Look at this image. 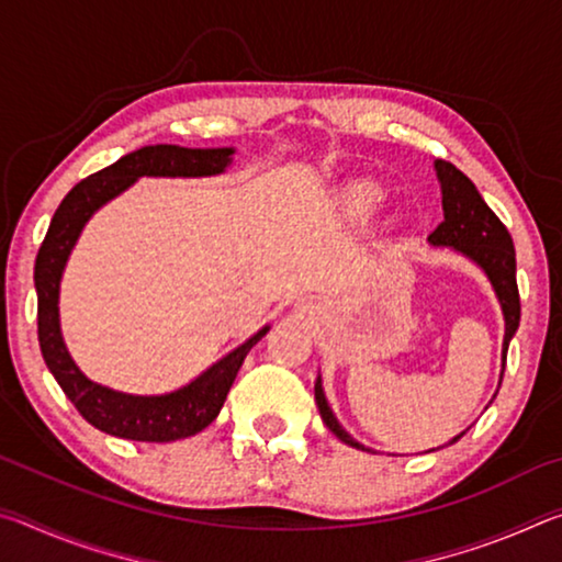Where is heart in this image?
I'll use <instances>...</instances> for the list:
<instances>
[{"instance_id": "1", "label": "heart", "mask_w": 562, "mask_h": 562, "mask_svg": "<svg viewBox=\"0 0 562 562\" xmlns=\"http://www.w3.org/2000/svg\"><path fill=\"white\" fill-rule=\"evenodd\" d=\"M379 203H382V190L374 183H351L339 195V211L345 213L349 221H364V217L372 215Z\"/></svg>"}]
</instances>
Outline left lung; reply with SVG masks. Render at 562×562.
Listing matches in <instances>:
<instances>
[{"mask_svg":"<svg viewBox=\"0 0 562 562\" xmlns=\"http://www.w3.org/2000/svg\"><path fill=\"white\" fill-rule=\"evenodd\" d=\"M436 173L441 180V195H443V223L429 235L431 245H449L453 250L463 252L475 265L486 270L488 280L496 290L503 315H506V339H503V364H506V351L510 345V337L516 335L520 322V294L516 282V250H513V240L508 227L498 221V215L491 211L483 201L479 190L465 178L459 168L449 160H436ZM315 402L319 406L322 422L327 429L355 449L369 451L364 446L357 443L351 436L337 424L335 414L327 406L325 392H322V382L317 379L315 384ZM465 434V431H463ZM463 434L456 436V443ZM436 451V449H431Z\"/></svg>","mask_w":562,"mask_h":562,"instance_id":"left-lung-1","label":"left lung"}]
</instances>
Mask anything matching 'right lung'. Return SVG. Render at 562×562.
Wrapping results in <instances>:
<instances>
[{
  "label": "right lung",
  "mask_w": 562,
  "mask_h": 562,
  "mask_svg": "<svg viewBox=\"0 0 562 562\" xmlns=\"http://www.w3.org/2000/svg\"><path fill=\"white\" fill-rule=\"evenodd\" d=\"M231 156L233 148H180L168 144L138 148L76 183L56 207L34 265L36 300H40L36 331H40L42 357L64 394L69 396L76 412L103 434L128 441L168 443L203 431L221 414L247 351L268 335L270 327H262L258 335L178 392L131 396L89 382L71 361L59 329V280L64 265L93 211H99L140 176H215L231 164Z\"/></svg>",
  "instance_id": "right-lung-1"
}]
</instances>
